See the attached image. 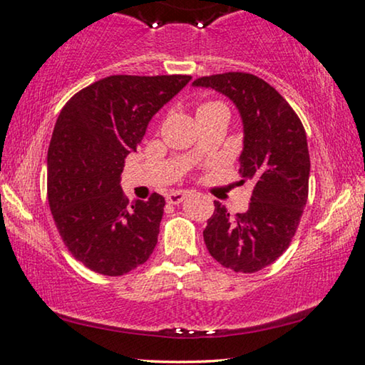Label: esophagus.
Returning <instances> with one entry per match:
<instances>
[{"label": "esophagus", "mask_w": 365, "mask_h": 365, "mask_svg": "<svg viewBox=\"0 0 365 365\" xmlns=\"http://www.w3.org/2000/svg\"><path fill=\"white\" fill-rule=\"evenodd\" d=\"M185 197H187V192H172V193L167 195V203L178 205V203L183 202Z\"/></svg>", "instance_id": "34e87169"}]
</instances>
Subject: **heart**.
<instances>
[{
	"mask_svg": "<svg viewBox=\"0 0 365 365\" xmlns=\"http://www.w3.org/2000/svg\"><path fill=\"white\" fill-rule=\"evenodd\" d=\"M213 104H220V102H215V101H212V102H205L203 106H200V109H203V107H208V106H213ZM198 109V110H200Z\"/></svg>",
	"mask_w": 365,
	"mask_h": 365,
	"instance_id": "obj_1",
	"label": "heart"
}]
</instances>
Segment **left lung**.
<instances>
[{"label": "left lung", "instance_id": "left-lung-1", "mask_svg": "<svg viewBox=\"0 0 365 365\" xmlns=\"http://www.w3.org/2000/svg\"><path fill=\"white\" fill-rule=\"evenodd\" d=\"M193 86L230 97L243 120L241 183H255L250 208L232 215L220 202L203 230L210 255L235 273L274 263L299 227L309 192V150L302 122L286 99L258 76H203Z\"/></svg>", "mask_w": 365, "mask_h": 365}]
</instances>
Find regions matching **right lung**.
I'll use <instances>...</instances> for the list:
<instances>
[{
  "label": "right lung",
  "instance_id": "right-lung-1",
  "mask_svg": "<svg viewBox=\"0 0 365 365\" xmlns=\"http://www.w3.org/2000/svg\"><path fill=\"white\" fill-rule=\"evenodd\" d=\"M190 76H109L66 102L48 150V200L56 228L86 268L122 276L150 258L165 198L129 200L120 190L125 157L148 122Z\"/></svg>",
  "mask_w": 365,
  "mask_h": 365
}]
</instances>
